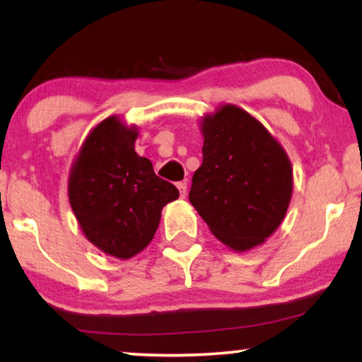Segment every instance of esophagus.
I'll list each match as a JSON object with an SVG mask.
<instances>
[{
  "label": "esophagus",
  "mask_w": 362,
  "mask_h": 362,
  "mask_svg": "<svg viewBox=\"0 0 362 362\" xmlns=\"http://www.w3.org/2000/svg\"><path fill=\"white\" fill-rule=\"evenodd\" d=\"M176 187H177V191H180V196L181 197H186V194H187V182L186 181L177 182Z\"/></svg>",
  "instance_id": "34e87169"
}]
</instances>
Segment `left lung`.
<instances>
[{
	"label": "left lung",
	"mask_w": 362,
	"mask_h": 362,
	"mask_svg": "<svg viewBox=\"0 0 362 362\" xmlns=\"http://www.w3.org/2000/svg\"><path fill=\"white\" fill-rule=\"evenodd\" d=\"M202 165L189 201L222 244L247 252L264 244L285 219L293 168L262 123L226 103L201 120Z\"/></svg>",
	"instance_id": "left-lung-1"
}]
</instances>
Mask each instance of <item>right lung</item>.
I'll return each mask as SVG.
<instances>
[{
	"label": "right lung",
	"mask_w": 362,
	"mask_h": 362,
	"mask_svg": "<svg viewBox=\"0 0 362 362\" xmlns=\"http://www.w3.org/2000/svg\"><path fill=\"white\" fill-rule=\"evenodd\" d=\"M138 127L112 115L93 127L69 173V202L82 234L103 254L127 260L145 249L161 211L180 197L138 156Z\"/></svg>",
	"instance_id": "right-lung-1"
}]
</instances>
